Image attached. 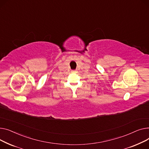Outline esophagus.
<instances>
[{"label":"esophagus","instance_id":"34e87169","mask_svg":"<svg viewBox=\"0 0 149 149\" xmlns=\"http://www.w3.org/2000/svg\"><path fill=\"white\" fill-rule=\"evenodd\" d=\"M73 72H76L75 71H73Z\"/></svg>","mask_w":149,"mask_h":149}]
</instances>
